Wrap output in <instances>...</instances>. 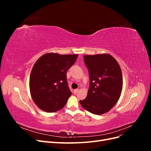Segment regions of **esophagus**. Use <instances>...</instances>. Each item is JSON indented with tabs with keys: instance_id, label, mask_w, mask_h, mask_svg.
Returning <instances> with one entry per match:
<instances>
[{
	"instance_id": "1",
	"label": "esophagus",
	"mask_w": 151,
	"mask_h": 151,
	"mask_svg": "<svg viewBox=\"0 0 151 151\" xmlns=\"http://www.w3.org/2000/svg\"><path fill=\"white\" fill-rule=\"evenodd\" d=\"M79 89H74V94H77V93L79 92Z\"/></svg>"
}]
</instances>
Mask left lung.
I'll use <instances>...</instances> for the list:
<instances>
[{"label":"left lung","instance_id":"8db88e82","mask_svg":"<svg viewBox=\"0 0 151 151\" xmlns=\"http://www.w3.org/2000/svg\"><path fill=\"white\" fill-rule=\"evenodd\" d=\"M90 84L86 98L80 101L84 109L94 115L107 113L119 99L123 88L121 68L107 53L84 55Z\"/></svg>","mask_w":151,"mask_h":151}]
</instances>
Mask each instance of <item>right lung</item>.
I'll use <instances>...</instances> for the list:
<instances>
[{
	"label": "right lung",
	"mask_w": 151,
	"mask_h": 151,
	"mask_svg": "<svg viewBox=\"0 0 151 151\" xmlns=\"http://www.w3.org/2000/svg\"><path fill=\"white\" fill-rule=\"evenodd\" d=\"M78 54L47 53L34 64L29 77L31 98L40 109L48 113L61 109L72 93L67 82V71Z\"/></svg>",
	"instance_id": "right-lung-1"
}]
</instances>
